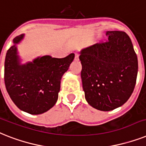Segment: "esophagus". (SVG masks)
Returning a JSON list of instances; mask_svg holds the SVG:
<instances>
[{"label": "esophagus", "mask_w": 146, "mask_h": 146, "mask_svg": "<svg viewBox=\"0 0 146 146\" xmlns=\"http://www.w3.org/2000/svg\"><path fill=\"white\" fill-rule=\"evenodd\" d=\"M79 54H78V53H76V54H75V59H76V60L79 58Z\"/></svg>", "instance_id": "1"}]
</instances>
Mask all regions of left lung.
I'll list each match as a JSON object with an SVG mask.
<instances>
[{"label": "left lung", "mask_w": 146, "mask_h": 146, "mask_svg": "<svg viewBox=\"0 0 146 146\" xmlns=\"http://www.w3.org/2000/svg\"><path fill=\"white\" fill-rule=\"evenodd\" d=\"M108 41L81 51V78L85 99L100 111L122 106L137 82L138 60L131 38L124 31L106 32Z\"/></svg>", "instance_id": "left-lung-1"}]
</instances>
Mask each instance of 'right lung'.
I'll return each instance as SVG.
<instances>
[{
	"label": "right lung",
	"instance_id": "obj_1",
	"mask_svg": "<svg viewBox=\"0 0 146 146\" xmlns=\"http://www.w3.org/2000/svg\"><path fill=\"white\" fill-rule=\"evenodd\" d=\"M13 39L4 63V82L9 97L21 110L32 115L42 114L54 106L58 98L61 79L75 54L63 58L49 55L38 57L32 62L20 64L16 44L24 38Z\"/></svg>",
	"mask_w": 146,
	"mask_h": 146
}]
</instances>
